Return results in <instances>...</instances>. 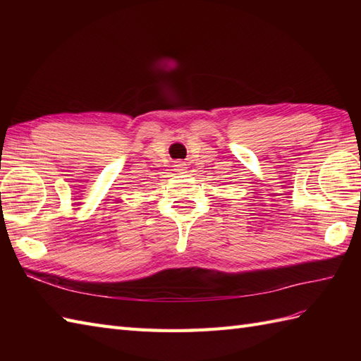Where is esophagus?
Masks as SVG:
<instances>
[{
    "label": "esophagus",
    "instance_id": "1",
    "mask_svg": "<svg viewBox=\"0 0 361 361\" xmlns=\"http://www.w3.org/2000/svg\"><path fill=\"white\" fill-rule=\"evenodd\" d=\"M185 163H183V161H176L175 163V171H185Z\"/></svg>",
    "mask_w": 361,
    "mask_h": 361
}]
</instances>
